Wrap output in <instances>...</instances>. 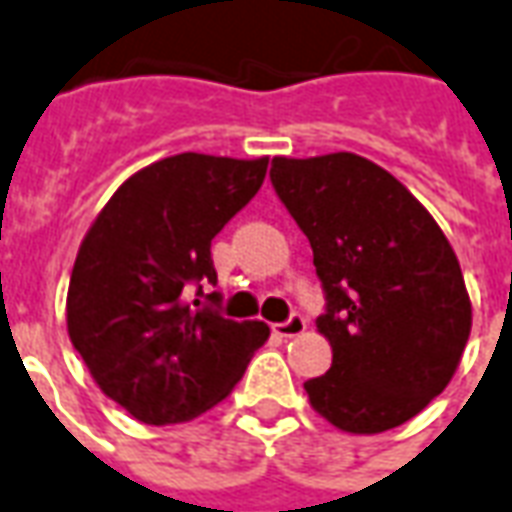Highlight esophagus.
Segmentation results:
<instances>
[{
  "instance_id": "1",
  "label": "esophagus",
  "mask_w": 512,
  "mask_h": 512,
  "mask_svg": "<svg viewBox=\"0 0 512 512\" xmlns=\"http://www.w3.org/2000/svg\"><path fill=\"white\" fill-rule=\"evenodd\" d=\"M307 330V321L302 313H291L288 321H282V324H274V332L282 335V338H293V335H302Z\"/></svg>"
}]
</instances>
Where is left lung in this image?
I'll return each mask as SVG.
<instances>
[{"label": "left lung", "mask_w": 512, "mask_h": 512, "mask_svg": "<svg viewBox=\"0 0 512 512\" xmlns=\"http://www.w3.org/2000/svg\"><path fill=\"white\" fill-rule=\"evenodd\" d=\"M271 185L313 249L332 366L305 382L343 432H385L449 385L471 332L463 271L441 227L393 174L352 152L274 157Z\"/></svg>", "instance_id": "8db88e82"}]
</instances>
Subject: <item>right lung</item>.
<instances>
[{"label":"right lung","instance_id":"add662e5","mask_svg":"<svg viewBox=\"0 0 512 512\" xmlns=\"http://www.w3.org/2000/svg\"><path fill=\"white\" fill-rule=\"evenodd\" d=\"M268 157L182 152L132 174L82 241L69 282V338L105 396L144 424H180L235 388L266 343L263 321H232L213 238L266 180ZM211 307L191 306L190 293Z\"/></svg>","mask_w":512,"mask_h":512}]
</instances>
